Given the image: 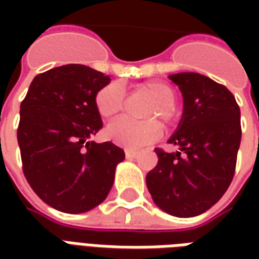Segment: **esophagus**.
Instances as JSON below:
<instances>
[{
	"instance_id": "esophagus-1",
	"label": "esophagus",
	"mask_w": 259,
	"mask_h": 259,
	"mask_svg": "<svg viewBox=\"0 0 259 259\" xmlns=\"http://www.w3.org/2000/svg\"><path fill=\"white\" fill-rule=\"evenodd\" d=\"M137 154H139V152L133 151V150H126V151H124V155H126L127 159H133V158L137 157Z\"/></svg>"
}]
</instances>
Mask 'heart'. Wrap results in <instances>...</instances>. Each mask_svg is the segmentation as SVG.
I'll return each instance as SVG.
<instances>
[{
  "label": "heart",
  "mask_w": 259,
  "mask_h": 259,
  "mask_svg": "<svg viewBox=\"0 0 259 259\" xmlns=\"http://www.w3.org/2000/svg\"><path fill=\"white\" fill-rule=\"evenodd\" d=\"M137 90L146 94L155 102L146 113V119L161 120L163 124H170L175 120L174 104L176 94L170 85L161 81H150L139 85ZM126 105L123 89L118 83H111L97 93L96 107L104 118H113L122 112ZM161 135V129L154 122H136L133 119L120 118L108 124V139L129 150H137L154 143Z\"/></svg>",
  "instance_id": "heart-1"
}]
</instances>
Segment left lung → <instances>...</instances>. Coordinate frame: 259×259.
<instances>
[{"instance_id": "8db88e82", "label": "left lung", "mask_w": 259, "mask_h": 259, "mask_svg": "<svg viewBox=\"0 0 259 259\" xmlns=\"http://www.w3.org/2000/svg\"><path fill=\"white\" fill-rule=\"evenodd\" d=\"M183 96V113L168 143L179 150L157 148L158 163L147 187L162 211L191 218L222 198L233 179L241 141L240 108L225 85L204 74L169 76Z\"/></svg>"}]
</instances>
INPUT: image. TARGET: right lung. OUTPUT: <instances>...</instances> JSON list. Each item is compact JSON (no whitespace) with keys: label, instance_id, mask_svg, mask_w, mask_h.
<instances>
[{"label":"right lung","instance_id":"1","mask_svg":"<svg viewBox=\"0 0 259 259\" xmlns=\"http://www.w3.org/2000/svg\"><path fill=\"white\" fill-rule=\"evenodd\" d=\"M109 76L70 64L37 74L20 104L18 143L23 174L46 204L81 213L107 198L124 159L111 141H89L102 127L96 96Z\"/></svg>","mask_w":259,"mask_h":259}]
</instances>
